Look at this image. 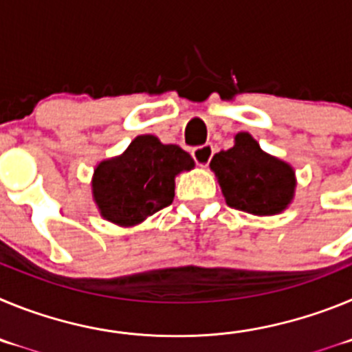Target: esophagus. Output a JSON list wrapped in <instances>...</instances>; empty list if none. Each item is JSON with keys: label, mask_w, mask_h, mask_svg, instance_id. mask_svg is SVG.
I'll list each match as a JSON object with an SVG mask.
<instances>
[{"label": "esophagus", "mask_w": 352, "mask_h": 352, "mask_svg": "<svg viewBox=\"0 0 352 352\" xmlns=\"http://www.w3.org/2000/svg\"><path fill=\"white\" fill-rule=\"evenodd\" d=\"M192 157H194L195 164L201 167H206L210 164L211 157H213V146L203 144L192 149Z\"/></svg>", "instance_id": "34e87169"}]
</instances>
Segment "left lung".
<instances>
[{
  "label": "left lung",
  "mask_w": 352,
  "mask_h": 352,
  "mask_svg": "<svg viewBox=\"0 0 352 352\" xmlns=\"http://www.w3.org/2000/svg\"><path fill=\"white\" fill-rule=\"evenodd\" d=\"M234 146L211 160L227 204L252 214L285 210L294 194V170L289 164L264 153L250 133H238Z\"/></svg>",
  "instance_id": "1"
}]
</instances>
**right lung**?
<instances>
[{
	"label": "right lung",
	"instance_id": "right-lung-1",
	"mask_svg": "<svg viewBox=\"0 0 352 352\" xmlns=\"http://www.w3.org/2000/svg\"><path fill=\"white\" fill-rule=\"evenodd\" d=\"M192 167L194 160L179 146L139 135L121 157L96 167L93 195L104 219L135 226L173 203L176 174Z\"/></svg>",
	"mask_w": 352,
	"mask_h": 352
}]
</instances>
